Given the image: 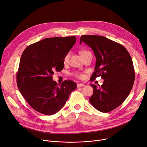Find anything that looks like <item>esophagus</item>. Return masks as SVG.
<instances>
[{"label":"esophagus","instance_id":"1","mask_svg":"<svg viewBox=\"0 0 147 147\" xmlns=\"http://www.w3.org/2000/svg\"><path fill=\"white\" fill-rule=\"evenodd\" d=\"M85 85L83 84H77V87L78 88H80V87H82V86H84Z\"/></svg>","mask_w":147,"mask_h":147}]
</instances>
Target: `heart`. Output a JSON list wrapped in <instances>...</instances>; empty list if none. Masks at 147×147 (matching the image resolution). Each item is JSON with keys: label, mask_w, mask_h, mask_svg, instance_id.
<instances>
[{"label": "heart", "mask_w": 147, "mask_h": 147, "mask_svg": "<svg viewBox=\"0 0 147 147\" xmlns=\"http://www.w3.org/2000/svg\"><path fill=\"white\" fill-rule=\"evenodd\" d=\"M80 55L82 56V57H85V56L88 55V54H91L89 51L88 50H82L80 51ZM69 57H70V53H67L66 54H65L63 59V62L64 63H67L69 61ZM73 75L75 77H76L77 78H82L83 75L82 74L80 73V72H75L73 73Z\"/></svg>", "instance_id": "heart-1"}]
</instances>
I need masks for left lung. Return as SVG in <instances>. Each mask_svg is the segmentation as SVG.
<instances>
[{"label":"left lung","mask_w":147,"mask_h":147,"mask_svg":"<svg viewBox=\"0 0 147 147\" xmlns=\"http://www.w3.org/2000/svg\"><path fill=\"white\" fill-rule=\"evenodd\" d=\"M93 50L96 58L95 71L91 77L104 79L101 86L91 84L93 94L89 99L96 109L108 113L121 105L134 84L135 73L131 56L123 45L108 38L96 35L80 37Z\"/></svg>","instance_id":"1"}]
</instances>
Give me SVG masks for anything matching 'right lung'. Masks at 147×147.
<instances>
[{"label": "right lung", "mask_w": 147, "mask_h": 147, "mask_svg": "<svg viewBox=\"0 0 147 147\" xmlns=\"http://www.w3.org/2000/svg\"><path fill=\"white\" fill-rule=\"evenodd\" d=\"M76 41L75 36L49 37L27 47L22 54L17 84L28 104L37 112L52 115L59 111L77 87L72 80L61 85L53 80L63 68V59Z\"/></svg>", "instance_id": "1"}]
</instances>
